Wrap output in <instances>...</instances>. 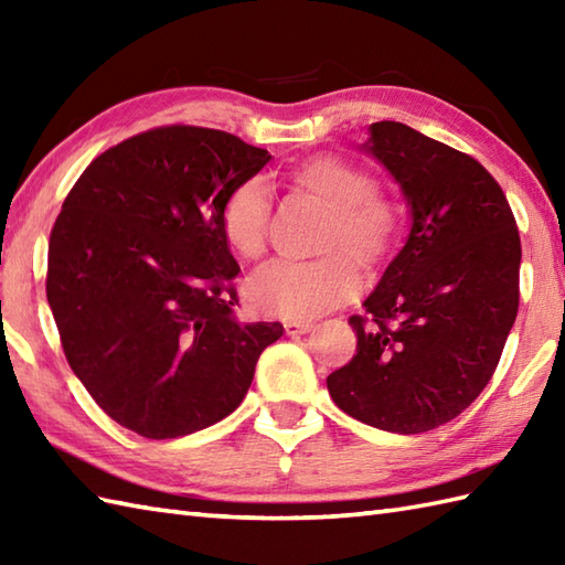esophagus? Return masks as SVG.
Wrapping results in <instances>:
<instances>
[{
  "mask_svg": "<svg viewBox=\"0 0 565 565\" xmlns=\"http://www.w3.org/2000/svg\"><path fill=\"white\" fill-rule=\"evenodd\" d=\"M310 328H313V322L310 320H286L284 322L286 334H306Z\"/></svg>",
  "mask_w": 565,
  "mask_h": 565,
  "instance_id": "34e87169",
  "label": "esophagus"
}]
</instances>
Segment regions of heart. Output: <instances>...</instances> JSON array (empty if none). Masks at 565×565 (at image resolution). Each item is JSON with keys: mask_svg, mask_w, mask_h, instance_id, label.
<instances>
[{"mask_svg": "<svg viewBox=\"0 0 565 565\" xmlns=\"http://www.w3.org/2000/svg\"><path fill=\"white\" fill-rule=\"evenodd\" d=\"M286 186L301 201L326 211L313 262H276L249 281V298L262 313L310 320L350 301L362 286V267H386L403 235L398 201L376 189L366 167L338 154H313L291 167ZM221 231L237 257L257 262L269 247V201L257 182L227 194Z\"/></svg>", "mask_w": 565, "mask_h": 565, "instance_id": "b5f03b06", "label": "heart"}]
</instances>
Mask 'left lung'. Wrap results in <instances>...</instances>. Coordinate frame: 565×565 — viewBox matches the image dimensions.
Listing matches in <instances>:
<instances>
[{
	"label": "left lung",
	"instance_id": "left-lung-1",
	"mask_svg": "<svg viewBox=\"0 0 565 565\" xmlns=\"http://www.w3.org/2000/svg\"><path fill=\"white\" fill-rule=\"evenodd\" d=\"M398 179L413 227L352 316L356 354L332 371L340 411L419 435L461 415L493 379L520 308V231L500 184L471 154L398 121L364 146Z\"/></svg>",
	"mask_w": 565,
	"mask_h": 565
}]
</instances>
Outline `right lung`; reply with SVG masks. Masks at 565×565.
I'll return each mask as SVG.
<instances>
[{
	"label": "right lung",
	"instance_id": "obj_1",
	"mask_svg": "<svg viewBox=\"0 0 565 565\" xmlns=\"http://www.w3.org/2000/svg\"><path fill=\"white\" fill-rule=\"evenodd\" d=\"M271 154L233 134L160 126L92 160L47 243L45 294L70 369L146 439L211 427L243 403L281 322H239L221 231L227 194Z\"/></svg>",
	"mask_w": 565,
	"mask_h": 565
}]
</instances>
